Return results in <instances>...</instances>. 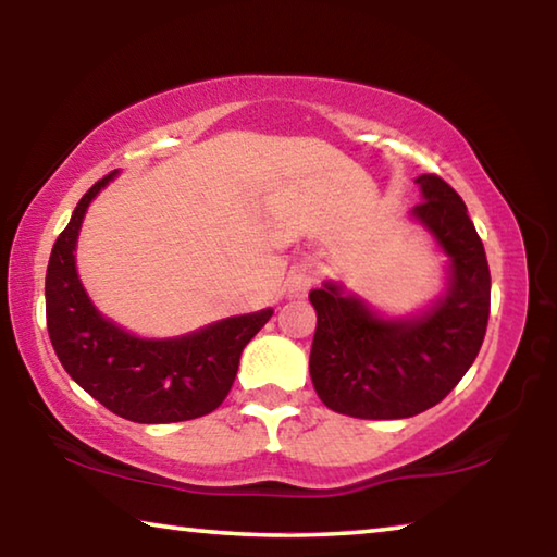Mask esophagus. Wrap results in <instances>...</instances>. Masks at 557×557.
<instances>
[{"mask_svg": "<svg viewBox=\"0 0 557 557\" xmlns=\"http://www.w3.org/2000/svg\"><path fill=\"white\" fill-rule=\"evenodd\" d=\"M312 282H314V277H312V272H309V270H297V272H292L289 280H287V292H289V297H305V295H307V289L312 287Z\"/></svg>", "mask_w": 557, "mask_h": 557, "instance_id": "34e87169", "label": "esophagus"}]
</instances>
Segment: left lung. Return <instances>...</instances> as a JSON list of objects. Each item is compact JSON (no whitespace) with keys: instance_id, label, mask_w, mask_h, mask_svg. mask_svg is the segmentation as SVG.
<instances>
[{"instance_id":"1","label":"left lung","mask_w":557,"mask_h":557,"mask_svg":"<svg viewBox=\"0 0 557 557\" xmlns=\"http://www.w3.org/2000/svg\"><path fill=\"white\" fill-rule=\"evenodd\" d=\"M425 201L412 209L451 258L449 295L412 322H385L363 301L326 285L309 295L317 332L309 373L326 408L361 420H398L445 400L484 344L492 275L465 201L445 178H414Z\"/></svg>"}]
</instances>
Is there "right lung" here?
I'll list each match as a JSON object with an SVG mask.
<instances>
[{
  "mask_svg": "<svg viewBox=\"0 0 557 557\" xmlns=\"http://www.w3.org/2000/svg\"><path fill=\"white\" fill-rule=\"evenodd\" d=\"M112 174L92 184L55 238L46 270V326L65 373L110 412L159 425L203 418L231 393L245 344L272 317L223 319L201 332L147 342L102 319L75 275V238L83 215Z\"/></svg>",
  "mask_w": 557,
  "mask_h": 557,
  "instance_id": "obj_1",
  "label": "right lung"
}]
</instances>
